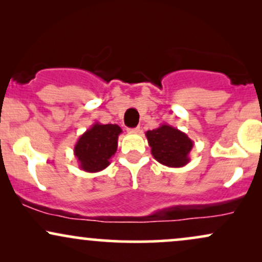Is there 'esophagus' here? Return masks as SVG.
<instances>
[{
	"instance_id": "1",
	"label": "esophagus",
	"mask_w": 262,
	"mask_h": 262,
	"mask_svg": "<svg viewBox=\"0 0 262 262\" xmlns=\"http://www.w3.org/2000/svg\"><path fill=\"white\" fill-rule=\"evenodd\" d=\"M128 132H130V133H140L141 128L137 127V128H133V129H128Z\"/></svg>"
}]
</instances>
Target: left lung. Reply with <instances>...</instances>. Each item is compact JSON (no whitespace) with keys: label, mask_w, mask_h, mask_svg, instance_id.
<instances>
[{"label":"left lung","mask_w":262,"mask_h":262,"mask_svg":"<svg viewBox=\"0 0 262 262\" xmlns=\"http://www.w3.org/2000/svg\"><path fill=\"white\" fill-rule=\"evenodd\" d=\"M146 139L156 161L169 167H182L189 162V151L193 141L177 128L162 123L160 127L148 130Z\"/></svg>","instance_id":"8db88e82"}]
</instances>
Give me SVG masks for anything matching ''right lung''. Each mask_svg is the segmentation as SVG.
<instances>
[{"label": "right lung", "instance_id": "add662e5", "mask_svg": "<svg viewBox=\"0 0 262 262\" xmlns=\"http://www.w3.org/2000/svg\"><path fill=\"white\" fill-rule=\"evenodd\" d=\"M121 133L119 125L102 124L100 122H96L87 129L74 148L80 169L86 172H98L106 169L118 148Z\"/></svg>", "mask_w": 262, "mask_h": 262}]
</instances>
